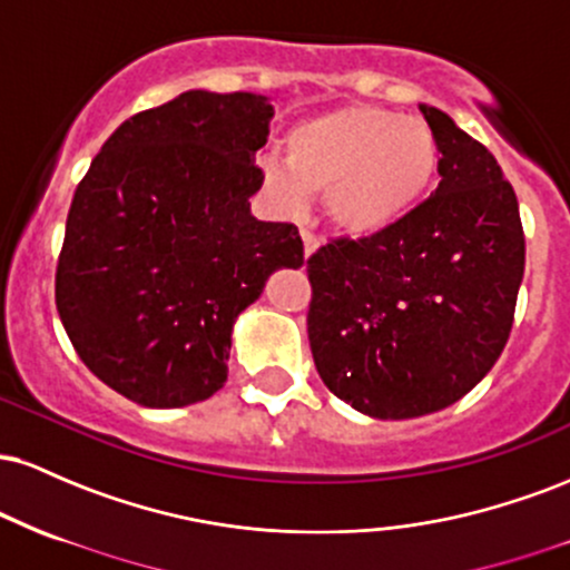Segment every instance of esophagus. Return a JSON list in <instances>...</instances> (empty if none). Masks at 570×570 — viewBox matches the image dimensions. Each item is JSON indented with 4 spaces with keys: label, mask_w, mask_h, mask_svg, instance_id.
<instances>
[{
    "label": "esophagus",
    "mask_w": 570,
    "mask_h": 570,
    "mask_svg": "<svg viewBox=\"0 0 570 570\" xmlns=\"http://www.w3.org/2000/svg\"><path fill=\"white\" fill-rule=\"evenodd\" d=\"M303 252H305V257H313V254L318 252V238L307 230H303Z\"/></svg>",
    "instance_id": "34e87169"
}]
</instances>
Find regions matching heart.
Masks as SVG:
<instances>
[{
  "mask_svg": "<svg viewBox=\"0 0 570 570\" xmlns=\"http://www.w3.org/2000/svg\"><path fill=\"white\" fill-rule=\"evenodd\" d=\"M440 168L434 130L372 104H351L297 122L284 163H259L263 185L284 212L326 195L330 217L351 235H377L426 198Z\"/></svg>",
  "mask_w": 570,
  "mask_h": 570,
  "instance_id": "b5f03b06",
  "label": "heart"
}]
</instances>
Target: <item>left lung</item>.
<instances>
[{
    "label": "left lung",
    "instance_id": "1",
    "mask_svg": "<svg viewBox=\"0 0 570 570\" xmlns=\"http://www.w3.org/2000/svg\"><path fill=\"white\" fill-rule=\"evenodd\" d=\"M440 187L402 222L307 259V340L326 389L383 421L436 412L499 362L525 273L512 185L488 147L421 104Z\"/></svg>",
    "mask_w": 570,
    "mask_h": 570
}]
</instances>
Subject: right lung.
I'll use <instances>...</instances> for the list:
<instances>
[{"label": "right lung", "mask_w": 570, "mask_h": 570, "mask_svg": "<svg viewBox=\"0 0 570 570\" xmlns=\"http://www.w3.org/2000/svg\"><path fill=\"white\" fill-rule=\"evenodd\" d=\"M265 96L187 90L128 117L75 189L56 307L98 381L144 407H185L227 381L233 324L278 267L289 222L252 217Z\"/></svg>", "instance_id": "1"}]
</instances>
